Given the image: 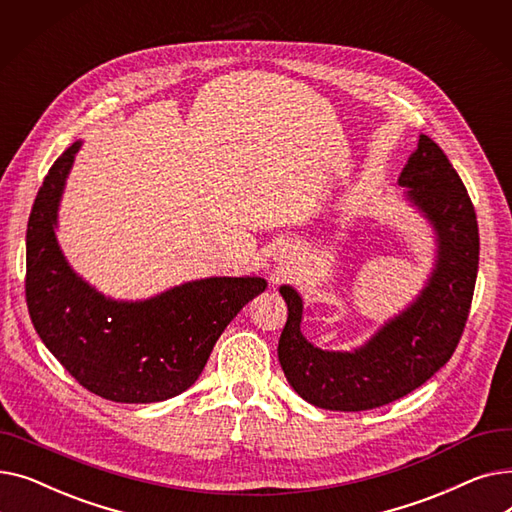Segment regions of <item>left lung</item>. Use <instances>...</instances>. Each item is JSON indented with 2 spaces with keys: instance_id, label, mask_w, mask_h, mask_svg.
Wrapping results in <instances>:
<instances>
[{
  "instance_id": "obj_1",
  "label": "left lung",
  "mask_w": 512,
  "mask_h": 512,
  "mask_svg": "<svg viewBox=\"0 0 512 512\" xmlns=\"http://www.w3.org/2000/svg\"><path fill=\"white\" fill-rule=\"evenodd\" d=\"M405 199L434 230L436 259L417 299L353 351H324L303 332V299L280 286L288 319L278 359L288 384L313 407L369 411L407 396L448 363L465 330L479 263V230L463 180L425 134L398 176Z\"/></svg>"
}]
</instances>
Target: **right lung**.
I'll list each match as a JSON object with an SVG mask.
<instances>
[{
  "label": "right lung",
  "mask_w": 512,
  "mask_h": 512,
  "mask_svg": "<svg viewBox=\"0 0 512 512\" xmlns=\"http://www.w3.org/2000/svg\"><path fill=\"white\" fill-rule=\"evenodd\" d=\"M68 147L39 188L26 228V305L33 326L89 392L141 405L182 394L201 375L213 344L267 282L213 276L145 301H116L80 278L58 245V209L80 149Z\"/></svg>",
  "instance_id": "add662e5"
}]
</instances>
